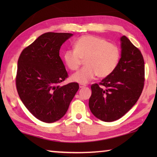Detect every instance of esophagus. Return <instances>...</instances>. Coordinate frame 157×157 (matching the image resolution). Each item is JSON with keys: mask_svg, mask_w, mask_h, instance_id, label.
<instances>
[{"mask_svg": "<svg viewBox=\"0 0 157 157\" xmlns=\"http://www.w3.org/2000/svg\"><path fill=\"white\" fill-rule=\"evenodd\" d=\"M86 85L83 84H79V88H84V87H86Z\"/></svg>", "mask_w": 157, "mask_h": 157, "instance_id": "obj_1", "label": "esophagus"}]
</instances>
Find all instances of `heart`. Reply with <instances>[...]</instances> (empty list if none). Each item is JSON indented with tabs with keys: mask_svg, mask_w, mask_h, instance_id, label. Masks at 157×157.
<instances>
[{
	"mask_svg": "<svg viewBox=\"0 0 157 157\" xmlns=\"http://www.w3.org/2000/svg\"><path fill=\"white\" fill-rule=\"evenodd\" d=\"M74 49H68L63 54V59L71 71H76L84 59L85 66L73 74L71 80L86 84L98 75L106 78L111 75L118 66L121 51L118 46L101 37L86 34L74 41Z\"/></svg>",
	"mask_w": 157,
	"mask_h": 157,
	"instance_id": "b5f03b06",
	"label": "heart"
}]
</instances>
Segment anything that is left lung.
<instances>
[{
  "label": "left lung",
  "instance_id": "left-lung-1",
  "mask_svg": "<svg viewBox=\"0 0 157 157\" xmlns=\"http://www.w3.org/2000/svg\"><path fill=\"white\" fill-rule=\"evenodd\" d=\"M121 41V57L115 71L91 86L90 110L105 122L118 120L128 112L144 87L145 63L141 52L125 36Z\"/></svg>",
  "mask_w": 157,
  "mask_h": 157
}]
</instances>
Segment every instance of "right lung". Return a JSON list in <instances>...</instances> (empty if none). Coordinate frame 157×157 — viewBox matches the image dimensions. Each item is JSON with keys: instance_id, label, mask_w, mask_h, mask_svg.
<instances>
[{"instance_id": "obj_1", "label": "right lung", "mask_w": 157, "mask_h": 157, "mask_svg": "<svg viewBox=\"0 0 157 157\" xmlns=\"http://www.w3.org/2000/svg\"><path fill=\"white\" fill-rule=\"evenodd\" d=\"M71 36V33H44L23 49L18 58L16 76L18 95L29 111L44 123L62 118L79 89L77 82L59 85L68 77L59 50Z\"/></svg>"}]
</instances>
